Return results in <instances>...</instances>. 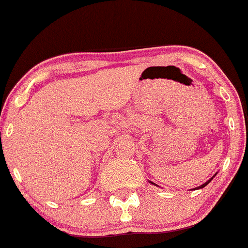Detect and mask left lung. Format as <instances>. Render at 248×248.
Masks as SVG:
<instances>
[{"instance_id": "1", "label": "left lung", "mask_w": 248, "mask_h": 248, "mask_svg": "<svg viewBox=\"0 0 248 248\" xmlns=\"http://www.w3.org/2000/svg\"><path fill=\"white\" fill-rule=\"evenodd\" d=\"M213 178H214V176H213ZM213 178H212V179H213ZM212 179H209V180H208L207 182H205V184H203V185H201V186H200V187H198V188H203V187H205V186H207V185L209 184V182L212 181Z\"/></svg>"}]
</instances>
